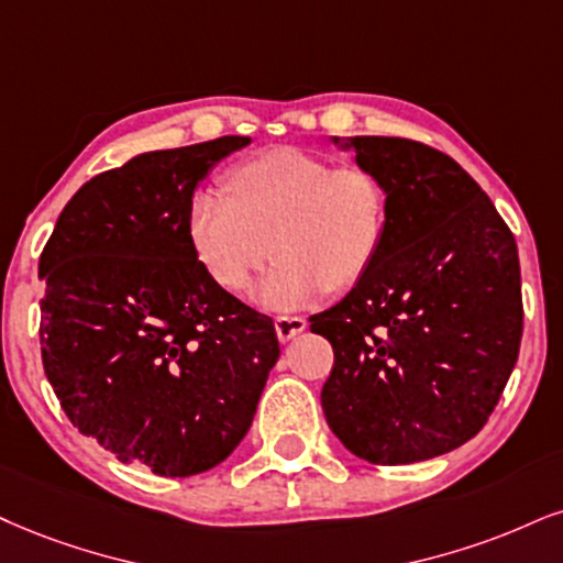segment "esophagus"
Here are the masks:
<instances>
[{"instance_id": "esophagus-1", "label": "esophagus", "mask_w": 563, "mask_h": 563, "mask_svg": "<svg viewBox=\"0 0 563 563\" xmlns=\"http://www.w3.org/2000/svg\"><path fill=\"white\" fill-rule=\"evenodd\" d=\"M305 325H308V321H305L302 316H279L274 321V329H276V336H279V342H289V339L302 334Z\"/></svg>"}]
</instances>
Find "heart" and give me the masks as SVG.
Instances as JSON below:
<instances>
[{"instance_id":"heart-1","label":"heart","mask_w":563,"mask_h":563,"mask_svg":"<svg viewBox=\"0 0 563 563\" xmlns=\"http://www.w3.org/2000/svg\"><path fill=\"white\" fill-rule=\"evenodd\" d=\"M221 187L224 198L190 200L187 242L224 292H242L274 250L279 258L253 300L276 313L355 287L384 250L388 190L367 166L271 148L232 166Z\"/></svg>"}]
</instances>
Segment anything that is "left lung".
Here are the masks:
<instances>
[{"label":"left lung","instance_id":"8db88e82","mask_svg":"<svg viewBox=\"0 0 563 563\" xmlns=\"http://www.w3.org/2000/svg\"><path fill=\"white\" fill-rule=\"evenodd\" d=\"M342 148L384 179L388 232L352 292L310 318L334 346L325 422L360 460H433L481 433L515 371V234L481 185L426 143L357 135Z\"/></svg>","mask_w":563,"mask_h":563}]
</instances>
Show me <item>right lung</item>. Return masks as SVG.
I'll list each match as a JSON object with an SVG mask.
<instances>
[{
    "label": "right lung",
    "mask_w": 563,
    "mask_h": 563,
    "mask_svg": "<svg viewBox=\"0 0 563 563\" xmlns=\"http://www.w3.org/2000/svg\"><path fill=\"white\" fill-rule=\"evenodd\" d=\"M250 137L151 151L88 179L38 261L41 360L62 409L120 462L187 477L245 439L274 321L217 287L187 242V206Z\"/></svg>",
    "instance_id": "add662e5"
}]
</instances>
